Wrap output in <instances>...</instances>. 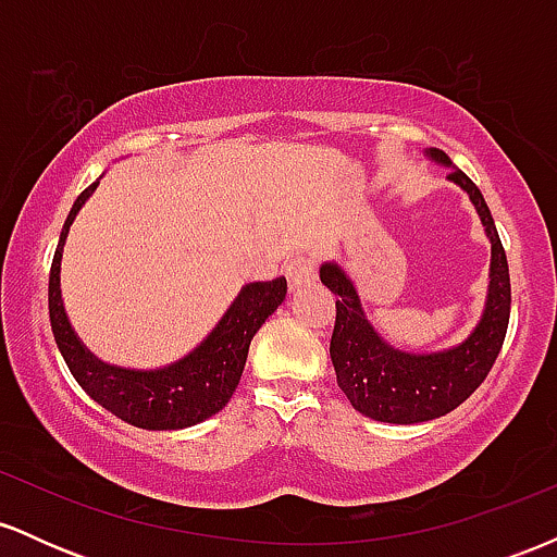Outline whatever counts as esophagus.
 I'll use <instances>...</instances> for the list:
<instances>
[{"instance_id":"esophagus-1","label":"esophagus","mask_w":557,"mask_h":557,"mask_svg":"<svg viewBox=\"0 0 557 557\" xmlns=\"http://www.w3.org/2000/svg\"><path fill=\"white\" fill-rule=\"evenodd\" d=\"M285 274H287V283H290L293 290L306 283H314L317 261H314V257H309V253H296V257L287 261Z\"/></svg>"}]
</instances>
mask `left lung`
Segmentation results:
<instances>
[{
    "instance_id": "8db88e82",
    "label": "left lung",
    "mask_w": 557,
    "mask_h": 557,
    "mask_svg": "<svg viewBox=\"0 0 557 557\" xmlns=\"http://www.w3.org/2000/svg\"><path fill=\"white\" fill-rule=\"evenodd\" d=\"M434 162L447 164L453 183H458L474 201L482 225L492 243L487 309L471 337L443 354H403L376 335L363 317L356 287L337 264H322L319 277L335 293V330L330 341V359L350 406L363 417L387 424H419L450 413L487 380L500 354L510 319V274L505 248L497 235L487 201L474 181L456 170L445 151L430 149Z\"/></svg>"
}]
</instances>
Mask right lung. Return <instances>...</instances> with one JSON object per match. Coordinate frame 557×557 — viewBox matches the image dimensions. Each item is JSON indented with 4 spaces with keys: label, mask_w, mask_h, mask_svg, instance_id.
<instances>
[{
    "label": "right lung",
    "mask_w": 557,
    "mask_h": 557,
    "mask_svg": "<svg viewBox=\"0 0 557 557\" xmlns=\"http://www.w3.org/2000/svg\"><path fill=\"white\" fill-rule=\"evenodd\" d=\"M96 185L99 181L88 185L75 198L65 227H62L60 243H57L52 270H49V322H52L57 348H60L75 382L117 419L140 426V430L194 426L198 421L222 411L227 400L233 398L243 367H246L248 345H251L261 324L285 300L287 280L277 277L270 283H251L243 287L240 296L233 300L227 314L222 317V322L212 330V335L198 345L194 354H188L168 369L131 372V369L107 367V363L94 359L75 337L60 296L62 246H65L67 230L73 225L75 214L86 203V198L94 194Z\"/></svg>",
    "instance_id": "1"
}]
</instances>
